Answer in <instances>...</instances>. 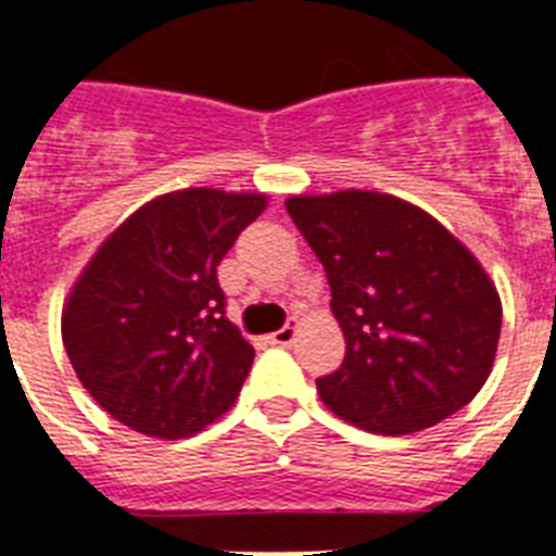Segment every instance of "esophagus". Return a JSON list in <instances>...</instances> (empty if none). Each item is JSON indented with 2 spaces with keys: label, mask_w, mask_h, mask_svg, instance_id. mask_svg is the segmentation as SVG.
Masks as SVG:
<instances>
[{
  "label": "esophagus",
  "mask_w": 556,
  "mask_h": 556,
  "mask_svg": "<svg viewBox=\"0 0 556 556\" xmlns=\"http://www.w3.org/2000/svg\"><path fill=\"white\" fill-rule=\"evenodd\" d=\"M294 334H296V326L291 323V326H282L279 331H274L268 340L274 343V346H291V343H294Z\"/></svg>",
  "instance_id": "1"
}]
</instances>
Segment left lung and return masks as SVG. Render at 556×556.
I'll return each mask as SVG.
<instances>
[{
	"mask_svg": "<svg viewBox=\"0 0 556 556\" xmlns=\"http://www.w3.org/2000/svg\"><path fill=\"white\" fill-rule=\"evenodd\" d=\"M288 216L323 262L346 357L317 378L331 413L406 435L476 397L493 369L502 303L476 256L430 213L383 192L294 195Z\"/></svg>",
	"mask_w": 556,
	"mask_h": 556,
	"instance_id": "1",
	"label": "left lung"
}]
</instances>
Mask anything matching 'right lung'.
Here are the masks:
<instances>
[{"label": "right lung", "mask_w": 556, "mask_h": 556, "mask_svg": "<svg viewBox=\"0 0 556 556\" xmlns=\"http://www.w3.org/2000/svg\"><path fill=\"white\" fill-rule=\"evenodd\" d=\"M262 210L260 192H169L91 256L63 308V343L112 418L176 441L233 406L253 346L225 317L216 270Z\"/></svg>", "instance_id": "add662e5"}]
</instances>
